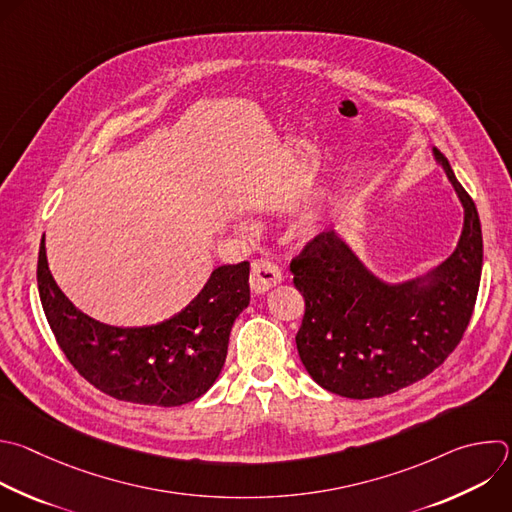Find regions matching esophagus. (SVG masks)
I'll use <instances>...</instances> for the list:
<instances>
[{
  "mask_svg": "<svg viewBox=\"0 0 512 512\" xmlns=\"http://www.w3.org/2000/svg\"><path fill=\"white\" fill-rule=\"evenodd\" d=\"M283 281V271L269 259H255L251 265V289L265 293L273 285Z\"/></svg>",
  "mask_w": 512,
  "mask_h": 512,
  "instance_id": "esophagus-1",
  "label": "esophagus"
}]
</instances>
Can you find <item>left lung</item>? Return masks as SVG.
<instances>
[{"mask_svg":"<svg viewBox=\"0 0 512 512\" xmlns=\"http://www.w3.org/2000/svg\"><path fill=\"white\" fill-rule=\"evenodd\" d=\"M434 156L464 207V227L454 253L426 279L380 281L333 231L291 259L305 299L297 352L327 392L354 400L394 394L442 366L468 327L482 273L480 219L446 156L436 148Z\"/></svg>","mask_w":512,"mask_h":512,"instance_id":"obj_1","label":"left lung"}]
</instances>
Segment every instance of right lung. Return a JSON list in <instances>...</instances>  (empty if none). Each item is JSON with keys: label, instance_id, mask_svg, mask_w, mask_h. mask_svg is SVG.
I'll list each match as a JSON object with an SVG mask.
<instances>
[{"label": "right lung", "instance_id": "1", "mask_svg": "<svg viewBox=\"0 0 512 512\" xmlns=\"http://www.w3.org/2000/svg\"><path fill=\"white\" fill-rule=\"evenodd\" d=\"M38 289L56 342L78 374L100 392L132 404L183 406L219 378L229 333L249 305V261L217 267L177 315L146 327H112L80 309L56 285L42 239Z\"/></svg>", "mask_w": 512, "mask_h": 512}]
</instances>
